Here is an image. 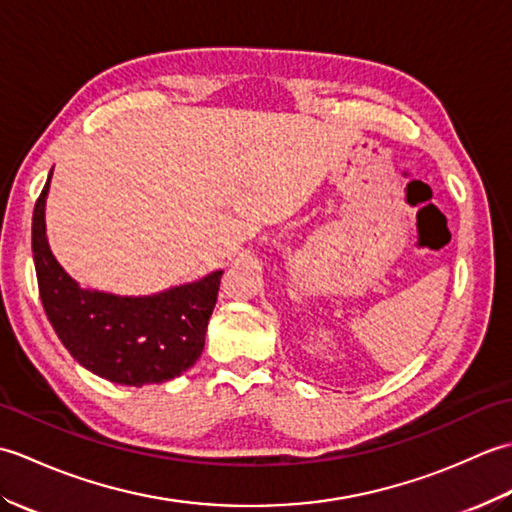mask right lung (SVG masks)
Wrapping results in <instances>:
<instances>
[{
	"instance_id": "1",
	"label": "right lung",
	"mask_w": 512,
	"mask_h": 512,
	"mask_svg": "<svg viewBox=\"0 0 512 512\" xmlns=\"http://www.w3.org/2000/svg\"><path fill=\"white\" fill-rule=\"evenodd\" d=\"M48 176L32 213L39 297L74 361L116 385H160L198 361L224 270L147 297L81 288L54 259L46 237Z\"/></svg>"
}]
</instances>
